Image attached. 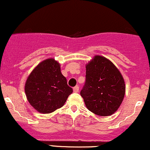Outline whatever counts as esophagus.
<instances>
[{
	"mask_svg": "<svg viewBox=\"0 0 150 150\" xmlns=\"http://www.w3.org/2000/svg\"><path fill=\"white\" fill-rule=\"evenodd\" d=\"M79 91V87L78 86H75L73 88V92H75V93H78Z\"/></svg>",
	"mask_w": 150,
	"mask_h": 150,
	"instance_id": "1",
	"label": "esophagus"
}]
</instances>
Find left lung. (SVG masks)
Returning a JSON list of instances; mask_svg holds the SVG:
<instances>
[{"mask_svg":"<svg viewBox=\"0 0 150 150\" xmlns=\"http://www.w3.org/2000/svg\"><path fill=\"white\" fill-rule=\"evenodd\" d=\"M86 80L80 92L85 106L100 116H110L124 99L125 84L121 72L106 57L95 55L86 65Z\"/></svg>","mask_w":150,"mask_h":150,"instance_id":"left-lung-1","label":"left lung"}]
</instances>
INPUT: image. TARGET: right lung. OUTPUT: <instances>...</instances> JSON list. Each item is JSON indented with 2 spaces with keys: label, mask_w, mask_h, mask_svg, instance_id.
<instances>
[{
  "label": "right lung",
  "mask_w": 150,
  "mask_h": 150,
  "mask_svg": "<svg viewBox=\"0 0 150 150\" xmlns=\"http://www.w3.org/2000/svg\"><path fill=\"white\" fill-rule=\"evenodd\" d=\"M25 93L29 103L42 114H48L62 107L72 89L60 71V65L53 58L46 59L28 77Z\"/></svg>",
  "instance_id": "1"
}]
</instances>
